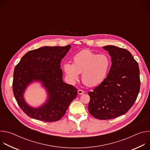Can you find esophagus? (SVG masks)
<instances>
[{"label": "esophagus", "mask_w": 150, "mask_h": 150, "mask_svg": "<svg viewBox=\"0 0 150 150\" xmlns=\"http://www.w3.org/2000/svg\"><path fill=\"white\" fill-rule=\"evenodd\" d=\"M78 94H83L84 93V91L83 90H78Z\"/></svg>", "instance_id": "34e87169"}]
</instances>
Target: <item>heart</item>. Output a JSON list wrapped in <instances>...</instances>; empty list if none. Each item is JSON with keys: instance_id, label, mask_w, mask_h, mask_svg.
<instances>
[{"instance_id": "1", "label": "heart", "mask_w": 150, "mask_h": 150, "mask_svg": "<svg viewBox=\"0 0 150 150\" xmlns=\"http://www.w3.org/2000/svg\"><path fill=\"white\" fill-rule=\"evenodd\" d=\"M110 58L105 54H96L84 50L73 57V64L66 63L63 70L68 79L74 82L82 73V81L88 87L95 86L105 78L110 67Z\"/></svg>"}]
</instances>
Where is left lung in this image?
<instances>
[{"mask_svg": "<svg viewBox=\"0 0 150 150\" xmlns=\"http://www.w3.org/2000/svg\"><path fill=\"white\" fill-rule=\"evenodd\" d=\"M112 57L107 77L88 92L90 113L100 120L113 119L127 113L133 105L140 89L138 62L125 49L104 46Z\"/></svg>", "mask_w": 150, "mask_h": 150, "instance_id": "left-lung-1", "label": "left lung"}]
</instances>
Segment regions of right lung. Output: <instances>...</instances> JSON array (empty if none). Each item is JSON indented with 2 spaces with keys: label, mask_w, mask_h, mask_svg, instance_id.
I'll return each instance as SVG.
<instances>
[{
  "label": "right lung",
  "mask_w": 150,
  "mask_h": 150,
  "mask_svg": "<svg viewBox=\"0 0 150 150\" xmlns=\"http://www.w3.org/2000/svg\"><path fill=\"white\" fill-rule=\"evenodd\" d=\"M71 48L45 46L28 52L17 64L13 72L12 89L20 108L27 116L48 122L60 120L76 97L77 89L63 82L60 62ZM34 80L42 82L49 94L46 104L37 109L30 107L23 97L28 85Z\"/></svg>",
  "instance_id": "obj_1"
}]
</instances>
